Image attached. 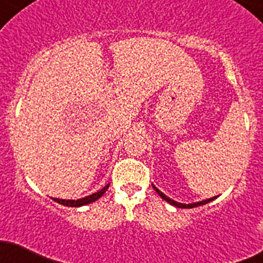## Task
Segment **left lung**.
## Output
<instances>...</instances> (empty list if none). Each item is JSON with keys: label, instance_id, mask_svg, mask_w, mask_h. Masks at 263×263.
<instances>
[{"label": "left lung", "instance_id": "8db88e82", "mask_svg": "<svg viewBox=\"0 0 263 263\" xmlns=\"http://www.w3.org/2000/svg\"><path fill=\"white\" fill-rule=\"evenodd\" d=\"M154 190L157 192V194L160 195V196L162 197V199L165 200V201H167V202H169V204L174 205V206H177V208H195V206H200V205H204V204H206V202H209V201H212V200L216 199V197H212V199L202 200V201H200V202H194V204H181V202H177V201H174V200H172L171 197L165 196V195L162 194V192L160 191V190H157L155 186H154Z\"/></svg>", "mask_w": 263, "mask_h": 263}]
</instances>
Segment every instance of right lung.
I'll return each mask as SVG.
<instances>
[{
    "mask_svg": "<svg viewBox=\"0 0 263 263\" xmlns=\"http://www.w3.org/2000/svg\"><path fill=\"white\" fill-rule=\"evenodd\" d=\"M109 187V184H107L104 189H102L101 191L96 192V194H91L89 195V196L84 197V199H79V200H62V199H52L54 201L59 202V204L62 205H66V206H81V205H86V204H90V202L96 201V200H98L99 197L102 196V195L104 194V192L107 191V189Z\"/></svg>",
    "mask_w": 263,
    "mask_h": 263,
    "instance_id": "add662e5",
    "label": "right lung"
}]
</instances>
